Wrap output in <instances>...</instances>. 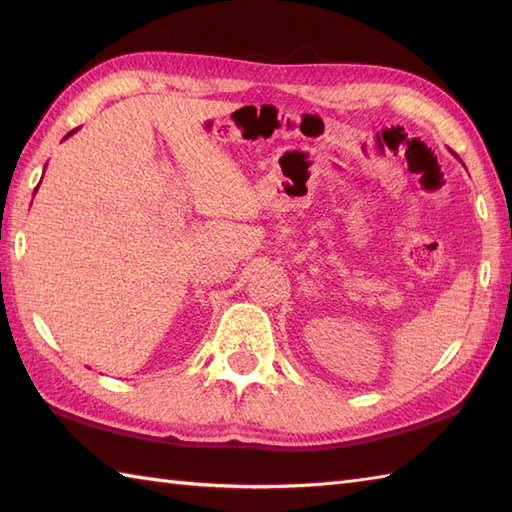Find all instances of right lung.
<instances>
[{"instance_id": "obj_1", "label": "right lung", "mask_w": 512, "mask_h": 512, "mask_svg": "<svg viewBox=\"0 0 512 512\" xmlns=\"http://www.w3.org/2000/svg\"><path fill=\"white\" fill-rule=\"evenodd\" d=\"M76 129H79V127H76ZM76 129H72V132H70V134H68V136H65V138H70V136H72V134H74V132H76ZM35 191H37V189H35Z\"/></svg>"}]
</instances>
